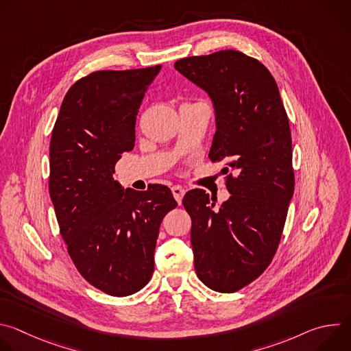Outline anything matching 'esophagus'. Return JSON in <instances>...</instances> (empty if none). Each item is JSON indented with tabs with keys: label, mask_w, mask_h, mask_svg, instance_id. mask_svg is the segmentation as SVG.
Returning a JSON list of instances; mask_svg holds the SVG:
<instances>
[{
	"label": "esophagus",
	"mask_w": 351,
	"mask_h": 351,
	"mask_svg": "<svg viewBox=\"0 0 351 351\" xmlns=\"http://www.w3.org/2000/svg\"><path fill=\"white\" fill-rule=\"evenodd\" d=\"M184 193H186V190H184L182 186H173V187H172V194H173L175 199L178 202V204L182 203V198H183Z\"/></svg>",
	"instance_id": "obj_1"
}]
</instances>
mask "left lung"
Here are the masks:
<instances>
[{
    "mask_svg": "<svg viewBox=\"0 0 351 351\" xmlns=\"http://www.w3.org/2000/svg\"><path fill=\"white\" fill-rule=\"evenodd\" d=\"M175 68L210 95L217 132L208 157L230 172V197L219 208L203 189L183 197L195 274L210 289L233 293L267 269L282 237L294 191L287 114L271 72L240 51L183 58Z\"/></svg>",
    "mask_w": 351,
    "mask_h": 351,
    "instance_id": "8db88e82",
    "label": "left lung"
}]
</instances>
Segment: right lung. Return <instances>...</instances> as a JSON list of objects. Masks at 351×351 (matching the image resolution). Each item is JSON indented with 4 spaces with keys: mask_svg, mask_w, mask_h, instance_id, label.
<instances>
[{
    "mask_svg": "<svg viewBox=\"0 0 351 351\" xmlns=\"http://www.w3.org/2000/svg\"><path fill=\"white\" fill-rule=\"evenodd\" d=\"M161 65L97 71L66 93L49 141V195L68 253L101 291L125 297L154 272L164 217L178 203L169 187L123 189L115 164L134 147L141 99Z\"/></svg>",
    "mask_w": 351,
    "mask_h": 351,
    "instance_id": "right-lung-1",
    "label": "right lung"
}]
</instances>
